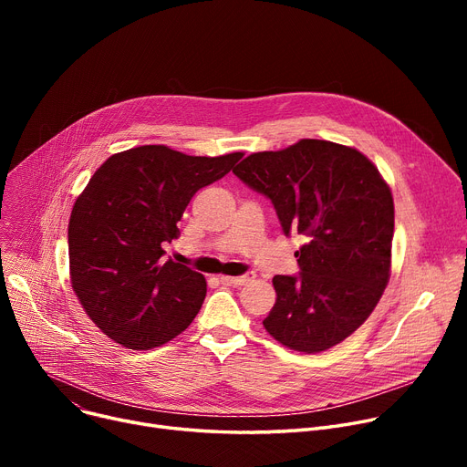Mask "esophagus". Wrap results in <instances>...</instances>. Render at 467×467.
<instances>
[{"mask_svg": "<svg viewBox=\"0 0 467 467\" xmlns=\"http://www.w3.org/2000/svg\"><path fill=\"white\" fill-rule=\"evenodd\" d=\"M252 278H254V273H246L242 276H221L219 280L223 284H229V285H244V284H248Z\"/></svg>", "mask_w": 467, "mask_h": 467, "instance_id": "34e87169", "label": "esophagus"}]
</instances>
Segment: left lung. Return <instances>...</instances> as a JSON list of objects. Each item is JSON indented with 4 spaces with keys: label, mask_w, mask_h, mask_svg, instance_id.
I'll list each match as a JSON object with an SVG mask.
<instances>
[{
    "label": "left lung",
    "mask_w": 467,
    "mask_h": 467,
    "mask_svg": "<svg viewBox=\"0 0 467 467\" xmlns=\"http://www.w3.org/2000/svg\"><path fill=\"white\" fill-rule=\"evenodd\" d=\"M234 176L275 204L299 276H275L276 303L263 320L280 345L316 354L350 337L371 316L389 280L394 199L379 168L354 147L299 140L252 153Z\"/></svg>",
    "instance_id": "8db88e82"
}]
</instances>
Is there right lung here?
<instances>
[{
    "label": "right lung",
    "mask_w": 467,
    "mask_h": 467,
    "mask_svg": "<svg viewBox=\"0 0 467 467\" xmlns=\"http://www.w3.org/2000/svg\"><path fill=\"white\" fill-rule=\"evenodd\" d=\"M240 159L140 145L94 171L69 215V278L87 316L111 340L150 350L178 337L199 314L204 276L164 261V246L180 236L178 221L192 194Z\"/></svg>",
    "instance_id": "obj_1"
}]
</instances>
